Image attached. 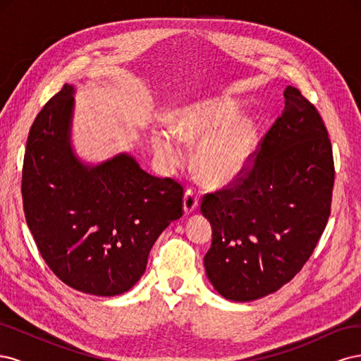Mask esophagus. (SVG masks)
Instances as JSON below:
<instances>
[{
	"mask_svg": "<svg viewBox=\"0 0 361 361\" xmlns=\"http://www.w3.org/2000/svg\"><path fill=\"white\" fill-rule=\"evenodd\" d=\"M199 206V195L192 188H188L183 195V211L187 214L194 212Z\"/></svg>",
	"mask_w": 361,
	"mask_h": 361,
	"instance_id": "1",
	"label": "esophagus"
}]
</instances>
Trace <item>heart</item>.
<instances>
[{"label":"heart","instance_id":"b5f03b06","mask_svg":"<svg viewBox=\"0 0 361 361\" xmlns=\"http://www.w3.org/2000/svg\"><path fill=\"white\" fill-rule=\"evenodd\" d=\"M226 102H203L185 108L174 120V134L185 143H204L199 152L203 178L214 183L226 182L241 173L256 150V129ZM154 147L162 161L178 167L183 161L179 140L167 133L154 137Z\"/></svg>","mask_w":361,"mask_h":361}]
</instances>
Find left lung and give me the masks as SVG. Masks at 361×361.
<instances>
[{"label":"left lung","instance_id":"left-lung-1","mask_svg":"<svg viewBox=\"0 0 361 361\" xmlns=\"http://www.w3.org/2000/svg\"><path fill=\"white\" fill-rule=\"evenodd\" d=\"M334 161L321 114L288 85L285 110L260 140L253 164L203 195L212 226L207 279L224 298L253 301L298 274L331 212Z\"/></svg>","mask_w":361,"mask_h":361}]
</instances>
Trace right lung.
Wrapping results in <instances>:
<instances>
[{
  "label": "right lung",
  "instance_id": "right-lung-1",
  "mask_svg": "<svg viewBox=\"0 0 361 361\" xmlns=\"http://www.w3.org/2000/svg\"><path fill=\"white\" fill-rule=\"evenodd\" d=\"M73 87L64 84L32 122L23 167L28 228L68 286L114 297L143 276L152 245L183 214V187L120 154L89 167L73 155Z\"/></svg>",
  "mask_w": 361,
  "mask_h": 361
}]
</instances>
